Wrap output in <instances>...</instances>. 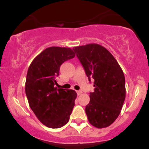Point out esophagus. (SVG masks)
<instances>
[{
	"mask_svg": "<svg viewBox=\"0 0 149 149\" xmlns=\"http://www.w3.org/2000/svg\"><path fill=\"white\" fill-rule=\"evenodd\" d=\"M76 92L78 95H80L82 94V91H80V90H79V91H76Z\"/></svg>",
	"mask_w": 149,
	"mask_h": 149,
	"instance_id": "1",
	"label": "esophagus"
}]
</instances>
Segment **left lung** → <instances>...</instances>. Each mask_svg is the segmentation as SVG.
Returning <instances> with one entry per match:
<instances>
[{
	"label": "left lung",
	"mask_w": 149,
	"mask_h": 149,
	"mask_svg": "<svg viewBox=\"0 0 149 149\" xmlns=\"http://www.w3.org/2000/svg\"><path fill=\"white\" fill-rule=\"evenodd\" d=\"M74 52L95 90L85 107L89 123L97 128L111 125L118 117L125 99V79L111 53L96 43L75 47Z\"/></svg>",
	"instance_id": "1"
}]
</instances>
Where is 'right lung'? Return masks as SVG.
<instances>
[{
	"mask_svg": "<svg viewBox=\"0 0 149 149\" xmlns=\"http://www.w3.org/2000/svg\"><path fill=\"white\" fill-rule=\"evenodd\" d=\"M74 57L69 47H47L34 58L29 67L25 83L29 104L37 118L48 127H61L69 120L76 92L54 85L61 65Z\"/></svg>",
	"mask_w": 149,
	"mask_h": 149,
	"instance_id": "right-lung-1",
	"label": "right lung"
}]
</instances>
